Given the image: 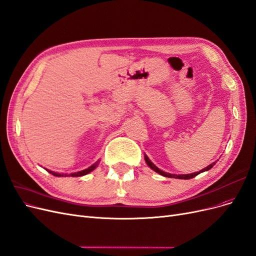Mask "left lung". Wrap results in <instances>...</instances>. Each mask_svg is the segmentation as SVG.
Masks as SVG:
<instances>
[{"label": "left lung", "mask_w": 256, "mask_h": 256, "mask_svg": "<svg viewBox=\"0 0 256 256\" xmlns=\"http://www.w3.org/2000/svg\"><path fill=\"white\" fill-rule=\"evenodd\" d=\"M144 160H146V164L148 166H149L152 170H154L155 172H158V173H160V176H166V178H180V180H189V178H194V176H196L198 174H200L201 172H204V171H208V170H210V168H212V166L214 164H215V162H212V164H210V166H208L206 168H204V169H202V170H200L199 172H194V173H190V174H180V176H176V174H171V173H167V172H164L162 170H160V169H158V167L155 166V164L149 160V158H148L146 155H144Z\"/></svg>", "instance_id": "1"}]
</instances>
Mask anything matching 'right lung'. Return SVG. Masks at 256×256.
Returning <instances> with one entry per match:
<instances>
[{"label":"right lung","mask_w":256,"mask_h":256,"mask_svg":"<svg viewBox=\"0 0 256 256\" xmlns=\"http://www.w3.org/2000/svg\"><path fill=\"white\" fill-rule=\"evenodd\" d=\"M98 162H96V164H92V166H90L89 168H87L85 170H82V171H78V172H73V173H70V174H64V173H56V172H53V171L48 170V169H46V170L48 172H50L51 174H53L54 176H83L88 174V173L92 172V170H94L96 168V166H98Z\"/></svg>","instance_id":"right-lung-1"}]
</instances>
